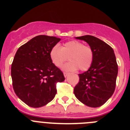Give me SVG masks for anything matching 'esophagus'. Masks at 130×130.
<instances>
[{
  "label": "esophagus",
  "instance_id": "esophagus-1",
  "mask_svg": "<svg viewBox=\"0 0 130 130\" xmlns=\"http://www.w3.org/2000/svg\"><path fill=\"white\" fill-rule=\"evenodd\" d=\"M68 75H69L68 72H64V75L65 77H67Z\"/></svg>",
  "mask_w": 130,
  "mask_h": 130
}]
</instances>
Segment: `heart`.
Listing matches in <instances>:
<instances>
[{
    "instance_id": "1",
    "label": "heart",
    "mask_w": 130,
    "mask_h": 130,
    "mask_svg": "<svg viewBox=\"0 0 130 130\" xmlns=\"http://www.w3.org/2000/svg\"><path fill=\"white\" fill-rule=\"evenodd\" d=\"M49 57L54 65L58 68H61L68 58L70 62L64 65L63 70L75 71L79 68L83 72L92 66L94 53L91 47L73 40L65 43L61 47L57 45L53 47L49 52Z\"/></svg>"
}]
</instances>
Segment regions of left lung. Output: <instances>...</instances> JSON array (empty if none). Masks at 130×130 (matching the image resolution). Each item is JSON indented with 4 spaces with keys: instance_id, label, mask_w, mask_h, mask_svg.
Listing matches in <instances>:
<instances>
[{
    "instance_id": "1",
    "label": "left lung",
    "mask_w": 130,
    "mask_h": 130,
    "mask_svg": "<svg viewBox=\"0 0 130 130\" xmlns=\"http://www.w3.org/2000/svg\"><path fill=\"white\" fill-rule=\"evenodd\" d=\"M75 38L88 43L94 53V58L90 68L79 74V81L73 92L85 105L98 107L104 105L114 93L118 74L115 55L110 45L93 36Z\"/></svg>"
}]
</instances>
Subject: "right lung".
<instances>
[{
	"label": "right lung",
	"instance_id": "1",
	"mask_svg": "<svg viewBox=\"0 0 130 130\" xmlns=\"http://www.w3.org/2000/svg\"><path fill=\"white\" fill-rule=\"evenodd\" d=\"M60 38L37 36L21 45L11 64L12 85L21 100L32 107L44 106L57 94V83L64 74L49 57L51 48Z\"/></svg>",
	"mask_w": 130,
	"mask_h": 130
}]
</instances>
